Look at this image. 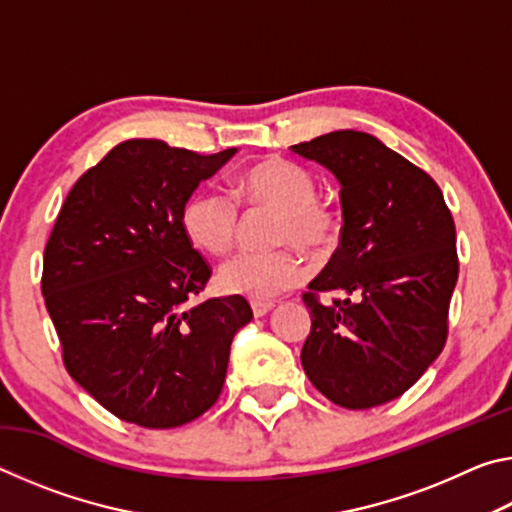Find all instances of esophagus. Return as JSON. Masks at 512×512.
Listing matches in <instances>:
<instances>
[{"mask_svg":"<svg viewBox=\"0 0 512 512\" xmlns=\"http://www.w3.org/2000/svg\"><path fill=\"white\" fill-rule=\"evenodd\" d=\"M250 307H253V316L255 318H262V316L268 314V311L273 309V302H259V300H255V302H250Z\"/></svg>","mask_w":512,"mask_h":512,"instance_id":"34e87169","label":"esophagus"}]
</instances>
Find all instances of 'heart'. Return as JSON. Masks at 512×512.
Wrapping results in <instances>:
<instances>
[{
	"instance_id": "heart-1",
	"label": "heart",
	"mask_w": 512,
	"mask_h": 512,
	"mask_svg": "<svg viewBox=\"0 0 512 512\" xmlns=\"http://www.w3.org/2000/svg\"><path fill=\"white\" fill-rule=\"evenodd\" d=\"M237 192L248 201L282 212L277 230L280 244H293L307 255H325L336 244L341 219L332 207L318 203L314 176L298 164L266 160L241 173ZM187 239L212 255H223L235 244L239 203L228 189L203 185L187 196L180 212ZM305 280V266L289 250L275 253H239L219 268L225 293L250 300H271Z\"/></svg>"
}]
</instances>
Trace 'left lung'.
Listing matches in <instances>:
<instances>
[{"label": "left lung", "mask_w": 512, "mask_h": 512, "mask_svg": "<svg viewBox=\"0 0 512 512\" xmlns=\"http://www.w3.org/2000/svg\"><path fill=\"white\" fill-rule=\"evenodd\" d=\"M341 185V246L309 293L300 361L327 400L372 409L418 381L447 339L456 228L429 173L361 131L291 146ZM318 292L341 295L320 303Z\"/></svg>", "instance_id": "1"}]
</instances>
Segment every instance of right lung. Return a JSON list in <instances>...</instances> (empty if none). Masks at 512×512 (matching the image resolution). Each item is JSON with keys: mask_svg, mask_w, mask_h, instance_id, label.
I'll return each mask as SVG.
<instances>
[{"mask_svg": "<svg viewBox=\"0 0 512 512\" xmlns=\"http://www.w3.org/2000/svg\"><path fill=\"white\" fill-rule=\"evenodd\" d=\"M237 151L121 142L76 180L51 230L42 296L65 368L121 420L171 429L219 400L253 309L241 296L185 307L212 271L180 212Z\"/></svg>", "mask_w": 512, "mask_h": 512, "instance_id": "obj_1", "label": "right lung"}]
</instances>
